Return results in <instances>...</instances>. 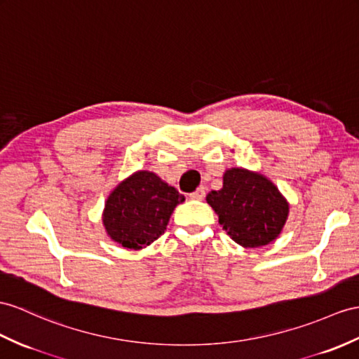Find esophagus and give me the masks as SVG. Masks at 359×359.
<instances>
[{
    "instance_id": "34e87169",
    "label": "esophagus",
    "mask_w": 359,
    "mask_h": 359,
    "mask_svg": "<svg viewBox=\"0 0 359 359\" xmlns=\"http://www.w3.org/2000/svg\"><path fill=\"white\" fill-rule=\"evenodd\" d=\"M189 196H190V199H196V201L204 199V198H205V189H204V187H198V189L194 191V194H190Z\"/></svg>"
}]
</instances>
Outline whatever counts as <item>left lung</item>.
Masks as SVG:
<instances>
[{"label": "left lung", "instance_id": "8db88e82", "mask_svg": "<svg viewBox=\"0 0 359 359\" xmlns=\"http://www.w3.org/2000/svg\"><path fill=\"white\" fill-rule=\"evenodd\" d=\"M207 203L219 216L230 238L247 248L264 247L280 234L290 207L278 189L259 173L230 169L221 190H212Z\"/></svg>", "mask_w": 359, "mask_h": 359}]
</instances>
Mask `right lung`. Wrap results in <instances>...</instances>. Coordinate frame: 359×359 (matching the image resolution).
<instances>
[{
	"instance_id": "1",
	"label": "right lung",
	"mask_w": 359,
	"mask_h": 359,
	"mask_svg": "<svg viewBox=\"0 0 359 359\" xmlns=\"http://www.w3.org/2000/svg\"><path fill=\"white\" fill-rule=\"evenodd\" d=\"M184 201V195L155 173L140 170L109 195L103 212L104 229L121 247L140 250L160 238L173 208Z\"/></svg>"
}]
</instances>
